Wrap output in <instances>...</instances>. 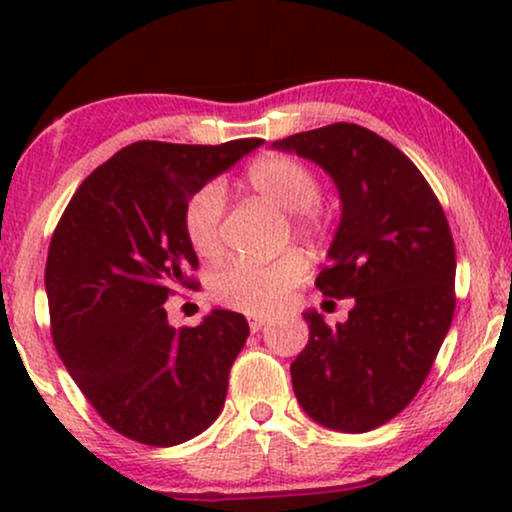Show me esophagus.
Returning <instances> with one entry per match:
<instances>
[{"mask_svg": "<svg viewBox=\"0 0 512 512\" xmlns=\"http://www.w3.org/2000/svg\"><path fill=\"white\" fill-rule=\"evenodd\" d=\"M268 324H270V319H265V317H254V319H249V328H251V331H254V333H258V331H261L263 326H268Z\"/></svg>", "mask_w": 512, "mask_h": 512, "instance_id": "esophagus-1", "label": "esophagus"}]
</instances>
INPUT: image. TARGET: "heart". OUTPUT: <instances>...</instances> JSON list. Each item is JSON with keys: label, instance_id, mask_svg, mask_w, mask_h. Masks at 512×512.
<instances>
[{"label": "heart", "instance_id": "1", "mask_svg": "<svg viewBox=\"0 0 512 512\" xmlns=\"http://www.w3.org/2000/svg\"><path fill=\"white\" fill-rule=\"evenodd\" d=\"M251 191L270 205L289 212V226L296 235L319 240L328 233L331 214L319 200L321 181L305 160L291 153H268L254 160L244 172ZM223 191L216 181L200 186L186 200L181 226L195 254L212 256L221 247ZM307 263L303 256L289 254L275 261L233 258L209 277V291L216 303L247 314H270L279 310L291 291L303 282Z\"/></svg>", "mask_w": 512, "mask_h": 512}]
</instances>
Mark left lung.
Returning <instances> with one entry per match:
<instances>
[{"instance_id":"1","label":"left lung","mask_w":512,"mask_h":512,"mask_svg":"<svg viewBox=\"0 0 512 512\" xmlns=\"http://www.w3.org/2000/svg\"><path fill=\"white\" fill-rule=\"evenodd\" d=\"M275 149L314 160L338 186L342 221L317 289L354 298L345 324L305 314L310 340L291 363L293 391L328 429H377L417 396L450 331V223L417 165L373 130L333 123L279 139Z\"/></svg>"}]
</instances>
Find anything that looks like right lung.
I'll return each instance as SVG.
<instances>
[{
    "instance_id": "add662e5",
    "label": "right lung",
    "mask_w": 512,
    "mask_h": 512,
    "mask_svg": "<svg viewBox=\"0 0 512 512\" xmlns=\"http://www.w3.org/2000/svg\"><path fill=\"white\" fill-rule=\"evenodd\" d=\"M261 144L125 146L83 179L53 230V345L97 415L125 438L172 447L219 417L247 319L214 310L177 331L163 303L200 286L181 226L186 200Z\"/></svg>"
}]
</instances>
